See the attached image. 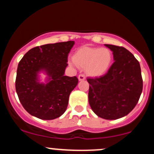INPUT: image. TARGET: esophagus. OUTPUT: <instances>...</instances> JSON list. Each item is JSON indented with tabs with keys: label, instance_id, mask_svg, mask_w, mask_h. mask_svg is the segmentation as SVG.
<instances>
[{
	"label": "esophagus",
	"instance_id": "1",
	"mask_svg": "<svg viewBox=\"0 0 154 154\" xmlns=\"http://www.w3.org/2000/svg\"><path fill=\"white\" fill-rule=\"evenodd\" d=\"M78 79L79 81H83V80H85V76L83 75H79L78 76Z\"/></svg>",
	"mask_w": 154,
	"mask_h": 154
}]
</instances>
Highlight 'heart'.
Masks as SVG:
<instances>
[{"instance_id": "obj_1", "label": "heart", "mask_w": 154, "mask_h": 154, "mask_svg": "<svg viewBox=\"0 0 154 154\" xmlns=\"http://www.w3.org/2000/svg\"><path fill=\"white\" fill-rule=\"evenodd\" d=\"M72 59L73 61H69L70 65L85 69L90 77H98L110 68L113 56L111 51L106 48L83 46L75 51Z\"/></svg>"}]
</instances>
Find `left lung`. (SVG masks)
I'll list each match as a JSON object with an SVG mask.
<instances>
[{"label":"left lung","mask_w":154,"mask_h":154,"mask_svg":"<svg viewBox=\"0 0 154 154\" xmlns=\"http://www.w3.org/2000/svg\"><path fill=\"white\" fill-rule=\"evenodd\" d=\"M112 51L114 62L106 75L88 78V100L92 110L105 119L128 115L138 102L143 91L140 63L123 47L104 44Z\"/></svg>","instance_id":"left-lung-1"}]
</instances>
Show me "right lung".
Segmentation results:
<instances>
[{
  "instance_id": "obj_1",
  "label": "right lung",
  "mask_w": 154,
  "mask_h": 154,
  "mask_svg": "<svg viewBox=\"0 0 154 154\" xmlns=\"http://www.w3.org/2000/svg\"><path fill=\"white\" fill-rule=\"evenodd\" d=\"M75 41L46 44L33 48L17 67L16 91L24 109L38 119L51 120L66 110L77 77L64 76L67 57ZM40 73L47 76L44 82Z\"/></svg>"
}]
</instances>
